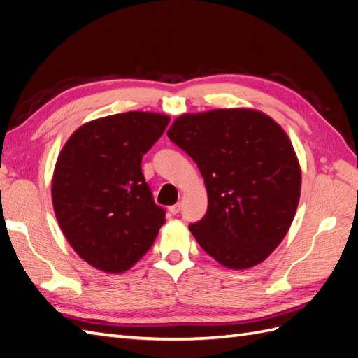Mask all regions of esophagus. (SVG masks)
<instances>
[{"label":"esophagus","instance_id":"esophagus-1","mask_svg":"<svg viewBox=\"0 0 358 358\" xmlns=\"http://www.w3.org/2000/svg\"><path fill=\"white\" fill-rule=\"evenodd\" d=\"M179 210H180V203H178V204H173V206H170V208H169V212H170L171 215H176V213H179Z\"/></svg>","mask_w":358,"mask_h":358}]
</instances>
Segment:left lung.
<instances>
[{"label":"left lung","instance_id":"left-lung-1","mask_svg":"<svg viewBox=\"0 0 358 358\" xmlns=\"http://www.w3.org/2000/svg\"><path fill=\"white\" fill-rule=\"evenodd\" d=\"M169 138L194 159L208 189L206 215L189 224L204 252L222 266H257L294 220L301 175L288 136L249 109L179 116Z\"/></svg>","mask_w":358,"mask_h":358}]
</instances>
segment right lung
I'll list each match as a JSON object with an SVG mask.
<instances>
[{
    "label": "right lung",
    "mask_w": 358,
    "mask_h": 358,
    "mask_svg": "<svg viewBox=\"0 0 358 358\" xmlns=\"http://www.w3.org/2000/svg\"><path fill=\"white\" fill-rule=\"evenodd\" d=\"M170 117L127 112L76 129L58 157L52 201L61 230L95 268L119 273L142 258L166 222L142 173V158Z\"/></svg>",
    "instance_id": "add662e5"
}]
</instances>
